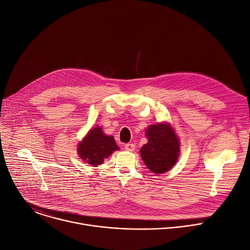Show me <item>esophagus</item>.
<instances>
[{"label": "esophagus", "instance_id": "esophagus-1", "mask_svg": "<svg viewBox=\"0 0 250 250\" xmlns=\"http://www.w3.org/2000/svg\"><path fill=\"white\" fill-rule=\"evenodd\" d=\"M125 149L129 152H133L135 149V145L134 144H126L125 145Z\"/></svg>", "mask_w": 250, "mask_h": 250}]
</instances>
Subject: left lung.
<instances>
[{"mask_svg":"<svg viewBox=\"0 0 250 250\" xmlns=\"http://www.w3.org/2000/svg\"><path fill=\"white\" fill-rule=\"evenodd\" d=\"M147 143L140 154L146 167L157 174L169 170L179 156V141L168 124L151 125L146 131Z\"/></svg>","mask_w":250,"mask_h":250,"instance_id":"8db88e82","label":"left lung"}]
</instances>
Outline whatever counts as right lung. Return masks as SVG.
I'll use <instances>...</instances> for the list:
<instances>
[{"mask_svg":"<svg viewBox=\"0 0 250 250\" xmlns=\"http://www.w3.org/2000/svg\"><path fill=\"white\" fill-rule=\"evenodd\" d=\"M119 149L111 136L104 134L101 127L91 129L84 139L79 144L78 152L82 160L96 167L102 165L107 157Z\"/></svg>","mask_w":250,"mask_h":250,"instance_id":"1","label":"right lung"}]
</instances>
